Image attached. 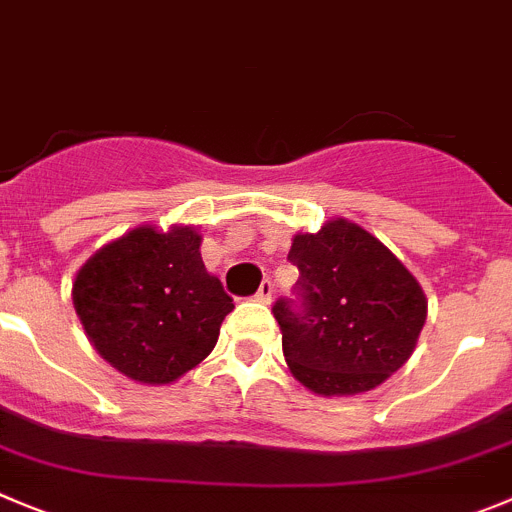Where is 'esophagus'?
Masks as SVG:
<instances>
[{"label": "esophagus", "mask_w": 512, "mask_h": 512, "mask_svg": "<svg viewBox=\"0 0 512 512\" xmlns=\"http://www.w3.org/2000/svg\"><path fill=\"white\" fill-rule=\"evenodd\" d=\"M272 293H275V285H272V280H262L260 290L255 293V300H260V303H270Z\"/></svg>", "instance_id": "34e87169"}]
</instances>
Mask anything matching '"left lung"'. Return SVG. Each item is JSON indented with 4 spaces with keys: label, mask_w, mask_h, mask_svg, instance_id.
Segmentation results:
<instances>
[{
    "label": "left lung",
    "mask_w": 512,
    "mask_h": 512,
    "mask_svg": "<svg viewBox=\"0 0 512 512\" xmlns=\"http://www.w3.org/2000/svg\"><path fill=\"white\" fill-rule=\"evenodd\" d=\"M295 298L272 315L295 379L321 396H351L384 384L407 364L427 321V298L412 272L374 234L346 219L295 234Z\"/></svg>",
    "instance_id": "left-lung-1"
}]
</instances>
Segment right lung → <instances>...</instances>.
<instances>
[{"mask_svg": "<svg viewBox=\"0 0 512 512\" xmlns=\"http://www.w3.org/2000/svg\"><path fill=\"white\" fill-rule=\"evenodd\" d=\"M199 245L191 227H138L80 267L75 313L95 351L128 379L171 384L212 353L234 303Z\"/></svg>", "mask_w": 512, "mask_h": 512, "instance_id": "add662e5", "label": "right lung"}]
</instances>
